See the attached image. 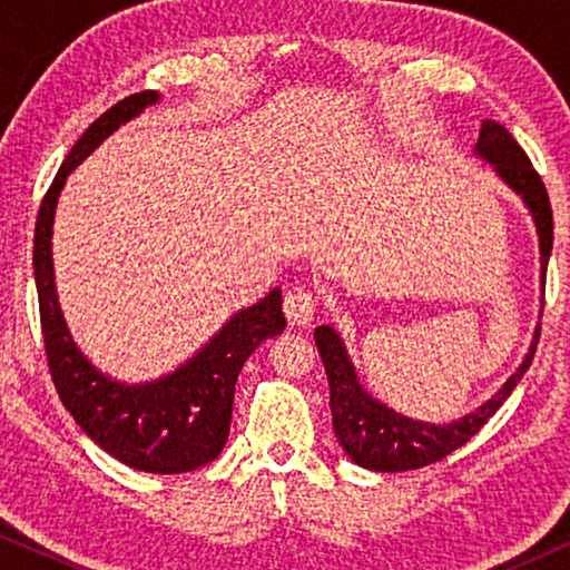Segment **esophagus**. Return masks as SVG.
Returning <instances> with one entry per match:
<instances>
[{"label": "esophagus", "instance_id": "34e87169", "mask_svg": "<svg viewBox=\"0 0 570 570\" xmlns=\"http://www.w3.org/2000/svg\"><path fill=\"white\" fill-rule=\"evenodd\" d=\"M316 314V295L306 287H291L285 293V316L293 326L308 324Z\"/></svg>", "mask_w": 570, "mask_h": 570}]
</instances>
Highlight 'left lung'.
<instances>
[{"label":"left lung","mask_w":570,"mask_h":570,"mask_svg":"<svg viewBox=\"0 0 570 570\" xmlns=\"http://www.w3.org/2000/svg\"><path fill=\"white\" fill-rule=\"evenodd\" d=\"M474 153L482 160L493 163L495 174L524 199V205L534 217L537 236H540L544 295V275H548V259L552 252V207L548 189H544L532 160L527 158V153L521 150V145L511 137V131L503 124L482 121ZM314 340L318 355H322L326 379H330L332 425L340 446L347 451V456L355 464L365 466V470L404 472L441 462L451 451L464 446L474 433H480V428L509 400L521 376L532 365L537 342H540V326H537L532 347H529V353L521 361L517 373L485 404H480L470 415L459 417L449 425L420 423V420L404 417L392 407H386V404L373 400L361 386V381H357V373L347 357L345 342L340 340V334L332 326H316Z\"/></svg>","instance_id":"left-lung-1"}]
</instances>
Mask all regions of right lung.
Segmentation results:
<instances>
[{
    "mask_svg": "<svg viewBox=\"0 0 570 570\" xmlns=\"http://www.w3.org/2000/svg\"><path fill=\"white\" fill-rule=\"evenodd\" d=\"M158 98L155 90L135 92L108 108L82 131L38 209L33 269L46 361L69 415L100 449L127 466L181 474L209 464L223 451L230 431L233 394L240 368L264 340L275 337L287 324L283 293L275 287L264 301L238 311L181 368L150 384L131 386L104 376L77 350L61 316L51 262L53 209L67 176L108 135L142 114L147 106L158 104Z\"/></svg>",
    "mask_w": 570,
    "mask_h": 570,
    "instance_id": "obj_1",
    "label": "right lung"
}]
</instances>
